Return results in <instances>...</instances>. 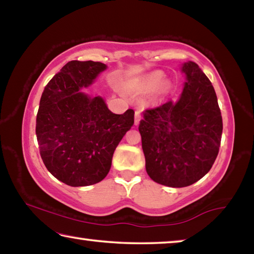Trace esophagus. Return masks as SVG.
I'll return each mask as SVG.
<instances>
[{"mask_svg":"<svg viewBox=\"0 0 254 254\" xmlns=\"http://www.w3.org/2000/svg\"><path fill=\"white\" fill-rule=\"evenodd\" d=\"M140 120H141V111L140 110H136L135 111V118H134V124H135V126H137V124H139Z\"/></svg>","mask_w":254,"mask_h":254,"instance_id":"obj_1","label":"esophagus"}]
</instances>
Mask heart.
<instances>
[{
	"instance_id": "b5f03b06",
	"label": "heart",
	"mask_w": 254,
	"mask_h": 254,
	"mask_svg": "<svg viewBox=\"0 0 254 254\" xmlns=\"http://www.w3.org/2000/svg\"><path fill=\"white\" fill-rule=\"evenodd\" d=\"M165 75L161 71H151L147 75L133 77L124 84V89L132 95H149L165 85Z\"/></svg>"
}]
</instances>
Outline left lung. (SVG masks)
Wrapping results in <instances>:
<instances>
[{"label":"left lung","instance_id":"obj_1","mask_svg":"<svg viewBox=\"0 0 254 254\" xmlns=\"http://www.w3.org/2000/svg\"><path fill=\"white\" fill-rule=\"evenodd\" d=\"M183 92L177 101L143 113L139 124L149 177L163 186L186 187L212 168L223 122L216 93L194 62L183 63Z\"/></svg>","mask_w":254,"mask_h":254}]
</instances>
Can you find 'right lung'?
Masks as SVG:
<instances>
[{
	"label": "right lung",
	"mask_w": 254,
	"mask_h": 254,
	"mask_svg": "<svg viewBox=\"0 0 254 254\" xmlns=\"http://www.w3.org/2000/svg\"><path fill=\"white\" fill-rule=\"evenodd\" d=\"M107 69L105 64L71 60L42 92L36 134L46 168L71 187L102 182L114 150L134 123V111L115 114L102 96L83 89Z\"/></svg>",
	"instance_id": "right-lung-1"
}]
</instances>
